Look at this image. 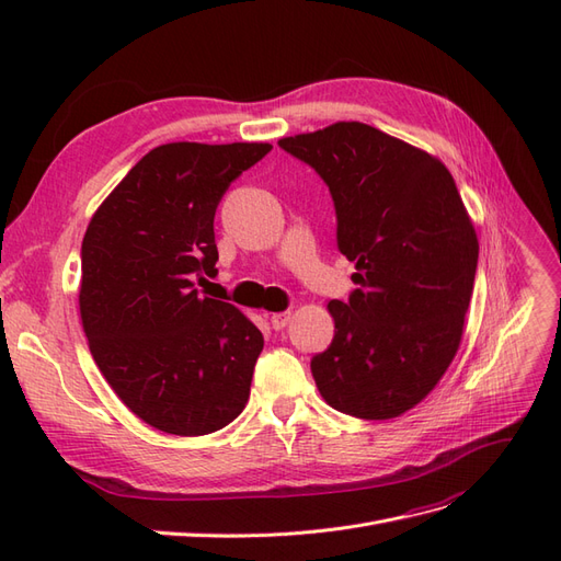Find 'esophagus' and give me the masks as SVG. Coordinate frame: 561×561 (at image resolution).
<instances>
[{
  "mask_svg": "<svg viewBox=\"0 0 561 561\" xmlns=\"http://www.w3.org/2000/svg\"><path fill=\"white\" fill-rule=\"evenodd\" d=\"M290 311H280V313H274L271 316V328L274 330H283V328H287V322H290Z\"/></svg>",
  "mask_w": 561,
  "mask_h": 561,
  "instance_id": "34e87169",
  "label": "esophagus"
}]
</instances>
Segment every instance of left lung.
Returning a JSON list of instances; mask_svg holds the SVG:
<instances>
[{
	"label": "left lung",
	"instance_id": "obj_1",
	"mask_svg": "<svg viewBox=\"0 0 561 561\" xmlns=\"http://www.w3.org/2000/svg\"><path fill=\"white\" fill-rule=\"evenodd\" d=\"M328 184L336 248L358 285L332 299L334 339L311 358L336 412L393 419L443 379L461 344L478 236L443 161L360 122L278 140Z\"/></svg>",
	"mask_w": 561,
	"mask_h": 561
}]
</instances>
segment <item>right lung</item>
<instances>
[{
	"mask_svg": "<svg viewBox=\"0 0 561 561\" xmlns=\"http://www.w3.org/2000/svg\"><path fill=\"white\" fill-rule=\"evenodd\" d=\"M266 142L151 149L93 215L79 311L91 355L133 414L194 437L243 412L264 336L233 304L201 297L215 276V210Z\"/></svg>",
	"mask_w": 561,
	"mask_h": 561,
	"instance_id": "right-lung-1",
	"label": "right lung"
}]
</instances>
